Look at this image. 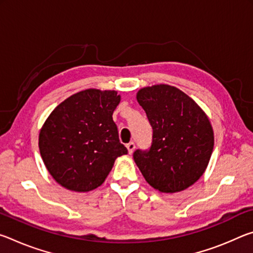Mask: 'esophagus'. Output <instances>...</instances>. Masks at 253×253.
<instances>
[{
    "mask_svg": "<svg viewBox=\"0 0 253 253\" xmlns=\"http://www.w3.org/2000/svg\"><path fill=\"white\" fill-rule=\"evenodd\" d=\"M126 147H127V149H128V153L129 154H132L134 153V151H135V143L134 142H130V143H128L127 145H126Z\"/></svg>",
    "mask_w": 253,
    "mask_h": 253,
    "instance_id": "esophagus-1",
    "label": "esophagus"
}]
</instances>
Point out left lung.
I'll list each match as a JSON object with an SVG mask.
<instances>
[{
	"label": "left lung",
	"instance_id": "obj_1",
	"mask_svg": "<svg viewBox=\"0 0 253 253\" xmlns=\"http://www.w3.org/2000/svg\"><path fill=\"white\" fill-rule=\"evenodd\" d=\"M136 98L153 128L151 148L134 153L146 182L162 193L193 185L207 169L213 152L214 135L208 116L173 85L145 87Z\"/></svg>",
	"mask_w": 253,
	"mask_h": 253
}]
</instances>
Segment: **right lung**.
<instances>
[{"mask_svg": "<svg viewBox=\"0 0 253 253\" xmlns=\"http://www.w3.org/2000/svg\"><path fill=\"white\" fill-rule=\"evenodd\" d=\"M121 96L115 90L85 89L67 98L46 118L39 149L46 169L67 190L100 186L115 160L127 154L113 121Z\"/></svg>", "mask_w": 253, "mask_h": 253, "instance_id": "1", "label": "right lung"}]
</instances>
